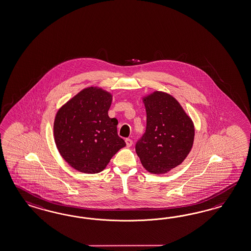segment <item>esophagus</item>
<instances>
[{"mask_svg":"<svg viewBox=\"0 0 251 251\" xmlns=\"http://www.w3.org/2000/svg\"><path fill=\"white\" fill-rule=\"evenodd\" d=\"M126 147L130 148L132 145H133V141L130 139V138H126Z\"/></svg>","mask_w":251,"mask_h":251,"instance_id":"1","label":"esophagus"}]
</instances>
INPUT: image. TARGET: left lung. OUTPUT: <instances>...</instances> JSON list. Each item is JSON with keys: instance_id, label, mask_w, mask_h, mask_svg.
Returning <instances> with one entry per match:
<instances>
[{"instance_id": "8db88e82", "label": "left lung", "mask_w": 251, "mask_h": 251, "mask_svg": "<svg viewBox=\"0 0 251 251\" xmlns=\"http://www.w3.org/2000/svg\"><path fill=\"white\" fill-rule=\"evenodd\" d=\"M142 100L147 112V129L135 145V152L149 173H167L179 166L191 151L193 121L167 93L154 91Z\"/></svg>"}]
</instances>
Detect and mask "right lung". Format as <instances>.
Here are the masks:
<instances>
[{"mask_svg": "<svg viewBox=\"0 0 251 251\" xmlns=\"http://www.w3.org/2000/svg\"><path fill=\"white\" fill-rule=\"evenodd\" d=\"M113 95L101 87L80 91L62 105L53 122V137L64 160L81 173L103 171L126 143L108 110Z\"/></svg>", "mask_w": 251, "mask_h": 251, "instance_id": "right-lung-1", "label": "right lung"}]
</instances>
